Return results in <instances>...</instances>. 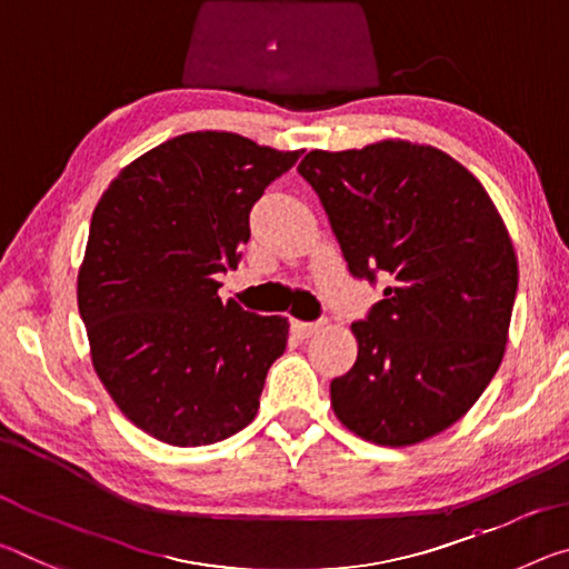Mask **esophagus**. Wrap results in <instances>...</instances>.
<instances>
[{"label": "esophagus", "instance_id": "34e87169", "mask_svg": "<svg viewBox=\"0 0 569 569\" xmlns=\"http://www.w3.org/2000/svg\"><path fill=\"white\" fill-rule=\"evenodd\" d=\"M319 329H321V321H317V323H309V321H291V331H293L299 339H309V337H313V333H317Z\"/></svg>", "mask_w": 569, "mask_h": 569}]
</instances>
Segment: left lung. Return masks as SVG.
Segmentation results:
<instances>
[{
	"label": "left lung",
	"mask_w": 569,
	"mask_h": 569,
	"mask_svg": "<svg viewBox=\"0 0 569 569\" xmlns=\"http://www.w3.org/2000/svg\"><path fill=\"white\" fill-rule=\"evenodd\" d=\"M299 174L349 273L390 276L351 323L357 362L331 380V408L369 443H422L473 408L503 359L519 283L507 224L479 179L426 143L317 149Z\"/></svg>",
	"instance_id": "1"
}]
</instances>
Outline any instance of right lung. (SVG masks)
Masks as SVG:
<instances>
[{
  "label": "right lung",
  "mask_w": 569,
  "mask_h": 569,
  "mask_svg": "<svg viewBox=\"0 0 569 569\" xmlns=\"http://www.w3.org/2000/svg\"><path fill=\"white\" fill-rule=\"evenodd\" d=\"M301 151L192 131L121 169L90 220L78 309L98 380L161 443H220L250 426L288 319L222 303L250 210Z\"/></svg>",
  "instance_id": "obj_1"
}]
</instances>
